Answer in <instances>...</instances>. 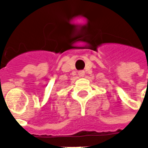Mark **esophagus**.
I'll return each mask as SVG.
<instances>
[{
    "label": "esophagus",
    "mask_w": 148,
    "mask_h": 148,
    "mask_svg": "<svg viewBox=\"0 0 148 148\" xmlns=\"http://www.w3.org/2000/svg\"><path fill=\"white\" fill-rule=\"evenodd\" d=\"M84 74H85V71H78V75H79V76H81V77H83Z\"/></svg>",
    "instance_id": "obj_1"
}]
</instances>
